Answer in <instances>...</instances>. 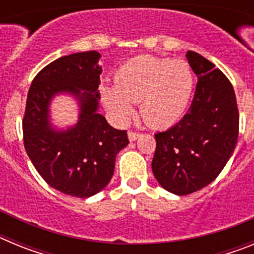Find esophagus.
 <instances>
[{"label":"esophagus","instance_id":"obj_1","mask_svg":"<svg viewBox=\"0 0 254 254\" xmlns=\"http://www.w3.org/2000/svg\"><path fill=\"white\" fill-rule=\"evenodd\" d=\"M140 136H141L140 132H134V131H129L128 132L129 141H136L138 137H140Z\"/></svg>","mask_w":254,"mask_h":254}]
</instances>
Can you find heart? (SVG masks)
I'll use <instances>...</instances> for the list:
<instances>
[{"instance_id":"obj_1","label":"heart","mask_w":254,"mask_h":254,"mask_svg":"<svg viewBox=\"0 0 254 254\" xmlns=\"http://www.w3.org/2000/svg\"><path fill=\"white\" fill-rule=\"evenodd\" d=\"M114 86L102 89L104 104L121 121L140 102V116L155 128L182 118L193 93V73L185 61L138 56L127 61L114 75Z\"/></svg>"}]
</instances>
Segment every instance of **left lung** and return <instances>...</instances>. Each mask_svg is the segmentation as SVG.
I'll return each instance as SVG.
<instances>
[{
	"instance_id": "left-lung-1",
	"label": "left lung",
	"mask_w": 254,
	"mask_h": 254,
	"mask_svg": "<svg viewBox=\"0 0 254 254\" xmlns=\"http://www.w3.org/2000/svg\"><path fill=\"white\" fill-rule=\"evenodd\" d=\"M198 77L188 113L172 128L155 133L151 167L163 188L178 196L193 193L215 181L235 149L239 112L233 85L215 64L188 51Z\"/></svg>"
}]
</instances>
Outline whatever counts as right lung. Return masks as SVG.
Listing matches in <instances>:
<instances>
[{
	"mask_svg": "<svg viewBox=\"0 0 254 254\" xmlns=\"http://www.w3.org/2000/svg\"><path fill=\"white\" fill-rule=\"evenodd\" d=\"M99 58L95 51L73 53L40 69L29 89L22 120L24 146L42 178L80 198L94 196L109 183L117 154L129 142L127 131L113 128L98 113ZM60 92L72 93L80 103L78 123L66 131H56L49 123V103Z\"/></svg>",
	"mask_w": 254,
	"mask_h": 254,
	"instance_id": "right-lung-1",
	"label": "right lung"
}]
</instances>
